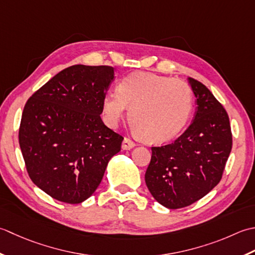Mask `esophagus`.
Masks as SVG:
<instances>
[{
    "instance_id": "1",
    "label": "esophagus",
    "mask_w": 255,
    "mask_h": 255,
    "mask_svg": "<svg viewBox=\"0 0 255 255\" xmlns=\"http://www.w3.org/2000/svg\"><path fill=\"white\" fill-rule=\"evenodd\" d=\"M135 144L132 139H129L128 137H124V139H123V143H122V148L123 149H131V148H133L134 146H135Z\"/></svg>"
}]
</instances>
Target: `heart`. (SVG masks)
Listing matches in <instances>:
<instances>
[{
	"label": "heart",
	"instance_id": "obj_1",
	"mask_svg": "<svg viewBox=\"0 0 255 255\" xmlns=\"http://www.w3.org/2000/svg\"><path fill=\"white\" fill-rule=\"evenodd\" d=\"M129 108L128 121L138 136L150 143H164L183 131L194 108L190 86L177 78L134 74L107 92L102 111L111 127L117 126Z\"/></svg>",
	"mask_w": 255,
	"mask_h": 255
}]
</instances>
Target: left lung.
<instances>
[{
  "mask_svg": "<svg viewBox=\"0 0 255 255\" xmlns=\"http://www.w3.org/2000/svg\"><path fill=\"white\" fill-rule=\"evenodd\" d=\"M188 82L196 97L194 120L175 142L152 147L145 173L149 193L168 209L189 206L214 189L232 148L227 111L205 85L194 78Z\"/></svg>",
  "mask_w": 255,
  "mask_h": 255,
  "instance_id": "1",
  "label": "left lung"
}]
</instances>
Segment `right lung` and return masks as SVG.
<instances>
[{"instance_id":"obj_1","label":"right lung","mask_w":255,"mask_h":255,"mask_svg":"<svg viewBox=\"0 0 255 255\" xmlns=\"http://www.w3.org/2000/svg\"><path fill=\"white\" fill-rule=\"evenodd\" d=\"M110 66L75 65L61 70L30 97L18 132L33 183L54 199L80 204L95 193L123 137L102 122Z\"/></svg>"}]
</instances>
